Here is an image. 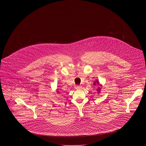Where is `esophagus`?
I'll use <instances>...</instances> for the list:
<instances>
[{
    "mask_svg": "<svg viewBox=\"0 0 146 146\" xmlns=\"http://www.w3.org/2000/svg\"><path fill=\"white\" fill-rule=\"evenodd\" d=\"M75 89H76V90H78V89H81V88H82V86L76 85V86H75Z\"/></svg>",
    "mask_w": 146,
    "mask_h": 146,
    "instance_id": "obj_1",
    "label": "esophagus"
}]
</instances>
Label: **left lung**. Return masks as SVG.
<instances>
[{
    "label": "left lung",
    "mask_w": 146,
    "mask_h": 146,
    "mask_svg": "<svg viewBox=\"0 0 146 146\" xmlns=\"http://www.w3.org/2000/svg\"><path fill=\"white\" fill-rule=\"evenodd\" d=\"M94 85H99L98 88L97 89V93L100 94V92H101V88H100V86H102V85L100 83V82H99V81L98 80H96L95 81V82H94Z\"/></svg>",
    "instance_id": "left-lung-1"
}]
</instances>
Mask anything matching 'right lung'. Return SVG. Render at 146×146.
<instances>
[{
	"mask_svg": "<svg viewBox=\"0 0 146 146\" xmlns=\"http://www.w3.org/2000/svg\"><path fill=\"white\" fill-rule=\"evenodd\" d=\"M57 93H59L60 92H59V91L58 90H57Z\"/></svg>",
	"mask_w": 146,
	"mask_h": 146,
	"instance_id": "add662e5",
	"label": "right lung"
}]
</instances>
